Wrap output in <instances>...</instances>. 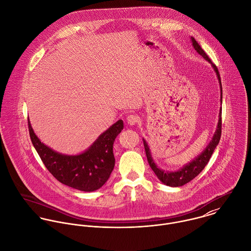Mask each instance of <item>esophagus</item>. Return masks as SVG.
<instances>
[{"instance_id":"obj_1","label":"esophagus","mask_w":251,"mask_h":251,"mask_svg":"<svg viewBox=\"0 0 251 251\" xmlns=\"http://www.w3.org/2000/svg\"><path fill=\"white\" fill-rule=\"evenodd\" d=\"M139 122V118L136 115H129L126 118V123L129 126H134Z\"/></svg>"}]
</instances>
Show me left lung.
Returning a JSON list of instances; mask_svg holds the SVG:
<instances>
[{
	"label": "left lung",
	"instance_id": "obj_1",
	"mask_svg": "<svg viewBox=\"0 0 251 251\" xmlns=\"http://www.w3.org/2000/svg\"><path fill=\"white\" fill-rule=\"evenodd\" d=\"M190 40H191L192 46L194 47L196 52L211 64V66L213 67L214 71L216 73L218 83L220 85V94H221L220 95V101L222 103V87H221V80H220V76H219V72H218L217 68L215 67V64L212 63V61L210 60L208 55L201 48V46L198 44V42L195 40V38L193 36H190ZM220 136H221V107L219 109L217 126L215 128V132L214 133V136H213L212 140L210 141V143L208 144V146L205 148V150L200 154H198L194 159H192L190 162L183 165L180 169L177 170V171H164L161 168H159L156 165V163L154 162V160L152 158V155H151V150H150V147H149V145L146 142V140L144 138L143 142L148 162H149L151 168L152 169V171L154 172V174L156 175L157 179H159L162 183H164L168 186L177 187V186H181V185L189 182L191 179H194L197 175L200 174V172L208 164V162H209L216 146L219 143Z\"/></svg>",
	"mask_w": 251,
	"mask_h": 251
}]
</instances>
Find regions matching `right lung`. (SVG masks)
Instances as JSON below:
<instances>
[{
    "instance_id": "add662e5",
    "label": "right lung",
    "mask_w": 251,
    "mask_h": 251,
    "mask_svg": "<svg viewBox=\"0 0 251 251\" xmlns=\"http://www.w3.org/2000/svg\"><path fill=\"white\" fill-rule=\"evenodd\" d=\"M32 143L48 171L60 182L72 188L92 192L107 181L115 166L113 144L124 128L117 121L87 150L78 154H65L42 143L28 120Z\"/></svg>"
}]
</instances>
